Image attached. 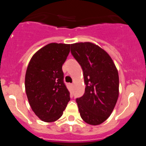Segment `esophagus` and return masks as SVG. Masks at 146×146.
Returning <instances> with one entry per match:
<instances>
[{
	"instance_id": "1",
	"label": "esophagus",
	"mask_w": 146,
	"mask_h": 146,
	"mask_svg": "<svg viewBox=\"0 0 146 146\" xmlns=\"http://www.w3.org/2000/svg\"><path fill=\"white\" fill-rule=\"evenodd\" d=\"M70 86H71V87H73V86H74V84H73V83H71Z\"/></svg>"
}]
</instances>
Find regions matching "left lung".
Returning a JSON list of instances; mask_svg holds the SVG:
<instances>
[{
  "label": "left lung",
  "mask_w": 146,
  "mask_h": 146,
  "mask_svg": "<svg viewBox=\"0 0 146 146\" xmlns=\"http://www.w3.org/2000/svg\"><path fill=\"white\" fill-rule=\"evenodd\" d=\"M71 52L81 66L86 84L85 94L76 102L82 120L99 125L114 109L119 94L116 66L106 51L91 42L71 44Z\"/></svg>",
  "instance_id": "obj_1"
}]
</instances>
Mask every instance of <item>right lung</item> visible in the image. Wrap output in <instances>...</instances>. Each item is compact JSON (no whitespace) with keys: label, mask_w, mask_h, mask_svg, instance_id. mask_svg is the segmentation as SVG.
Segmentation results:
<instances>
[{"label":"right lung","mask_w":146,"mask_h":146,"mask_svg":"<svg viewBox=\"0 0 146 146\" xmlns=\"http://www.w3.org/2000/svg\"><path fill=\"white\" fill-rule=\"evenodd\" d=\"M69 52L70 44L50 43L38 50L28 64L25 79L27 97L32 110L45 122L60 118L70 100L62 71Z\"/></svg>","instance_id":"1"}]
</instances>
